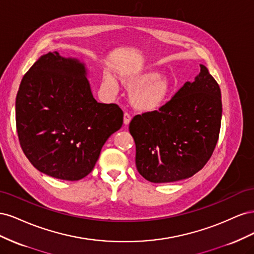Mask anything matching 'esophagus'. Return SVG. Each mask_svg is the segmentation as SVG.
Masks as SVG:
<instances>
[{
  "label": "esophagus",
  "instance_id": "esophagus-1",
  "mask_svg": "<svg viewBox=\"0 0 254 254\" xmlns=\"http://www.w3.org/2000/svg\"><path fill=\"white\" fill-rule=\"evenodd\" d=\"M130 121H131V115H130L128 112H125L124 113V124L128 125Z\"/></svg>",
  "mask_w": 254,
  "mask_h": 254
}]
</instances>
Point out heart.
<instances>
[{
    "mask_svg": "<svg viewBox=\"0 0 254 254\" xmlns=\"http://www.w3.org/2000/svg\"><path fill=\"white\" fill-rule=\"evenodd\" d=\"M122 83L130 93V102L140 112H155L167 104L173 92V83L166 75L157 74L151 70H135L122 76ZM105 88L113 91L114 80L111 76L105 75Z\"/></svg>",
    "mask_w": 254,
    "mask_h": 254,
    "instance_id": "1",
    "label": "heart"
}]
</instances>
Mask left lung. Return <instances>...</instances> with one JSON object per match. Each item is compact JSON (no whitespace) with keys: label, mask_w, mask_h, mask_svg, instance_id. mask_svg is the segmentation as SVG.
Wrapping results in <instances>:
<instances>
[{"label":"left lung","mask_w":254,"mask_h":254,"mask_svg":"<svg viewBox=\"0 0 254 254\" xmlns=\"http://www.w3.org/2000/svg\"><path fill=\"white\" fill-rule=\"evenodd\" d=\"M221 112L218 83L200 64L195 81L184 83L163 108L137 114L130 122L137 172L153 183L198 173L217 144Z\"/></svg>","instance_id":"1"}]
</instances>
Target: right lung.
<instances>
[{
  "label": "right lung",
  "instance_id": "add662e5",
  "mask_svg": "<svg viewBox=\"0 0 254 254\" xmlns=\"http://www.w3.org/2000/svg\"><path fill=\"white\" fill-rule=\"evenodd\" d=\"M123 115L117 104L95 101L82 64L57 52L41 56L23 76L16 99L23 152L38 171L61 180L92 172Z\"/></svg>",
  "mask_w": 254,
  "mask_h": 254
}]
</instances>
